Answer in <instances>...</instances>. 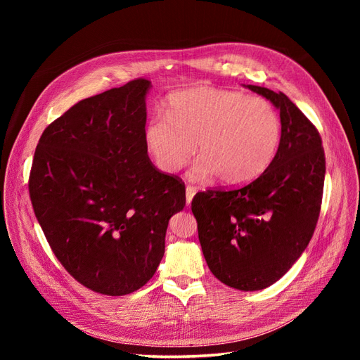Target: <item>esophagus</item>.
I'll return each instance as SVG.
<instances>
[{
    "mask_svg": "<svg viewBox=\"0 0 360 360\" xmlns=\"http://www.w3.org/2000/svg\"><path fill=\"white\" fill-rule=\"evenodd\" d=\"M195 193H197V189H195L193 186H188V188H186V204H188V205H191L192 198L195 197Z\"/></svg>",
    "mask_w": 360,
    "mask_h": 360,
    "instance_id": "1",
    "label": "esophagus"
}]
</instances>
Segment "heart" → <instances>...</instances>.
Returning <instances> with one entry per match:
<instances>
[{"instance_id": "heart-1", "label": "heart", "mask_w": 360, "mask_h": 360, "mask_svg": "<svg viewBox=\"0 0 360 360\" xmlns=\"http://www.w3.org/2000/svg\"><path fill=\"white\" fill-rule=\"evenodd\" d=\"M167 114L151 117L144 144L156 167L174 174L197 151L191 179L217 176L228 186L255 180L274 162L282 136L278 111L263 97L200 85L172 93Z\"/></svg>"}]
</instances>
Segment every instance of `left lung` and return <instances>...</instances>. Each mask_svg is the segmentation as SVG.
<instances>
[{
    "label": "left lung",
    "mask_w": 360,
    "mask_h": 360,
    "mask_svg": "<svg viewBox=\"0 0 360 360\" xmlns=\"http://www.w3.org/2000/svg\"><path fill=\"white\" fill-rule=\"evenodd\" d=\"M245 86L279 111L278 153L245 188L195 195L192 213L212 274L231 288L258 291L284 276L307 249L320 214L326 160L319 130L284 93Z\"/></svg>",
    "instance_id": "left-lung-1"
}]
</instances>
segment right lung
<instances>
[{
  "mask_svg": "<svg viewBox=\"0 0 360 360\" xmlns=\"http://www.w3.org/2000/svg\"><path fill=\"white\" fill-rule=\"evenodd\" d=\"M151 82L135 79L73 105L41 134L30 197L53 254L82 285L124 296L165 254L181 180L160 172L144 144Z\"/></svg>",
  "mask_w": 360,
  "mask_h": 360,
  "instance_id": "add662e5",
  "label": "right lung"
}]
</instances>
